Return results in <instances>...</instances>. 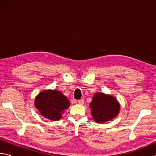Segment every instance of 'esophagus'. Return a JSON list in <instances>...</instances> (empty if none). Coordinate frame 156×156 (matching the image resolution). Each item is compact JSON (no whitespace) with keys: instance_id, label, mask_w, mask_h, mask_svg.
<instances>
[{"instance_id":"1","label":"esophagus","mask_w":156,"mask_h":156,"mask_svg":"<svg viewBox=\"0 0 156 156\" xmlns=\"http://www.w3.org/2000/svg\"><path fill=\"white\" fill-rule=\"evenodd\" d=\"M78 103L80 105H83L84 104V100L83 99H80L78 100Z\"/></svg>"}]
</instances>
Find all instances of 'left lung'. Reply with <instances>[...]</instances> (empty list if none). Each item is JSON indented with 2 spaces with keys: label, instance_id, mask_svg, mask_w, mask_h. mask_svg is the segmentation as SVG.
<instances>
[{
  "label": "left lung",
  "instance_id": "1",
  "mask_svg": "<svg viewBox=\"0 0 156 156\" xmlns=\"http://www.w3.org/2000/svg\"><path fill=\"white\" fill-rule=\"evenodd\" d=\"M91 113L97 123H102L114 118L118 114L120 105L114 97L102 93L94 95L90 103Z\"/></svg>",
  "mask_w": 156,
  "mask_h": 156
}]
</instances>
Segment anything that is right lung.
<instances>
[{"label":"right lung","instance_id":"1","mask_svg":"<svg viewBox=\"0 0 156 156\" xmlns=\"http://www.w3.org/2000/svg\"><path fill=\"white\" fill-rule=\"evenodd\" d=\"M68 98L61 92L47 90L41 92L35 99V106L43 117L51 120H58L62 113L69 107Z\"/></svg>","mask_w":156,"mask_h":156}]
</instances>
